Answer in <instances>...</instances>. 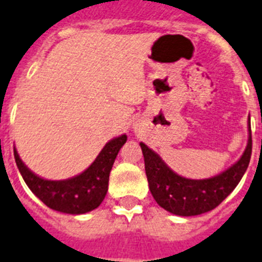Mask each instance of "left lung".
I'll return each instance as SVG.
<instances>
[{
  "mask_svg": "<svg viewBox=\"0 0 262 262\" xmlns=\"http://www.w3.org/2000/svg\"><path fill=\"white\" fill-rule=\"evenodd\" d=\"M248 144L237 162L212 178L188 179L172 171L163 159L147 147L140 146L150 192L159 206L179 216H195L213 210L235 190L247 171L252 154L251 118H248Z\"/></svg>",
  "mask_w": 262,
  "mask_h": 262,
  "instance_id": "left-lung-1",
  "label": "left lung"
}]
</instances>
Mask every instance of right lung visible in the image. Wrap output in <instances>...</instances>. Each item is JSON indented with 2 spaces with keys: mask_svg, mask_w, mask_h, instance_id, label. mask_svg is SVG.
<instances>
[{
  "mask_svg": "<svg viewBox=\"0 0 262 262\" xmlns=\"http://www.w3.org/2000/svg\"><path fill=\"white\" fill-rule=\"evenodd\" d=\"M126 134H121L106 142L96 159L81 174L63 181H50L34 174L18 156L14 147V158L33 194L39 198L51 210L58 212L81 215L95 210L101 204L108 191L109 174L118 151L126 142Z\"/></svg>",
  "mask_w": 262,
  "mask_h": 262,
  "instance_id": "add662e5",
  "label": "right lung"
}]
</instances>
